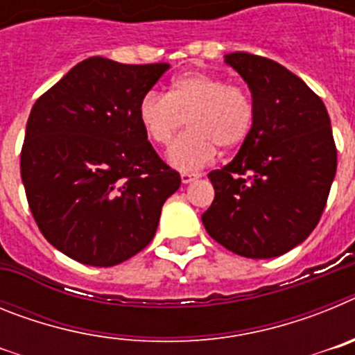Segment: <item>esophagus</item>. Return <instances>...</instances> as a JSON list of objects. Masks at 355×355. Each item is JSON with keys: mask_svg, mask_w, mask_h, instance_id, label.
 <instances>
[{"mask_svg": "<svg viewBox=\"0 0 355 355\" xmlns=\"http://www.w3.org/2000/svg\"><path fill=\"white\" fill-rule=\"evenodd\" d=\"M193 180H197L196 174H190V172H183V174H181V183H183V184L192 183Z\"/></svg>", "mask_w": 355, "mask_h": 355, "instance_id": "34e87169", "label": "esophagus"}]
</instances>
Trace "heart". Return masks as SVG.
I'll use <instances>...</instances> for the list:
<instances>
[{
	"label": "heart",
	"instance_id": "b5f03b06",
	"mask_svg": "<svg viewBox=\"0 0 355 355\" xmlns=\"http://www.w3.org/2000/svg\"><path fill=\"white\" fill-rule=\"evenodd\" d=\"M139 119L158 146H168L187 121L190 130L171 147L168 162L180 171H199L215 158L216 147L231 150L249 137L254 108L243 87L193 71L174 78L167 94L147 92Z\"/></svg>",
	"mask_w": 355,
	"mask_h": 355
}]
</instances>
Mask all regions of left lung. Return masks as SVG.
<instances>
[{"label":"left lung","instance_id":"8db88e82","mask_svg":"<svg viewBox=\"0 0 355 355\" xmlns=\"http://www.w3.org/2000/svg\"><path fill=\"white\" fill-rule=\"evenodd\" d=\"M249 85L254 124L233 162L208 174L215 199L202 224L231 252L268 259L302 243L318 224L336 175L324 101L270 58L225 55Z\"/></svg>","mask_w":355,"mask_h":355}]
</instances>
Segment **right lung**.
I'll return each instance as SVG.
<instances>
[{
    "mask_svg": "<svg viewBox=\"0 0 355 355\" xmlns=\"http://www.w3.org/2000/svg\"><path fill=\"white\" fill-rule=\"evenodd\" d=\"M168 67L92 56L31 108L21 178L40 233L69 258L114 266L155 236L181 178L147 140L139 105Z\"/></svg>",
    "mask_w": 355,
    "mask_h": 355,
    "instance_id": "obj_1",
    "label": "right lung"
}]
</instances>
